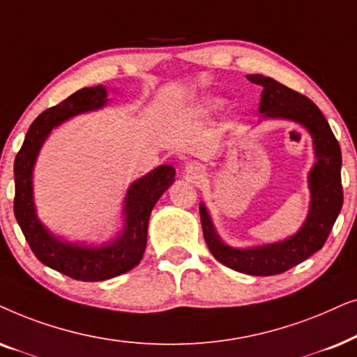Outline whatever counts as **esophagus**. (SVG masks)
Listing matches in <instances>:
<instances>
[{
	"instance_id": "obj_1",
	"label": "esophagus",
	"mask_w": 357,
	"mask_h": 357,
	"mask_svg": "<svg viewBox=\"0 0 357 357\" xmlns=\"http://www.w3.org/2000/svg\"><path fill=\"white\" fill-rule=\"evenodd\" d=\"M188 173L189 174H192V176H196V178H197V176H201L202 174V168H201V166H199V165H196V163H191V165H188Z\"/></svg>"
}]
</instances>
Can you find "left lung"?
I'll use <instances>...</instances> for the list:
<instances>
[{
	"label": "left lung",
	"instance_id": "obj_1",
	"mask_svg": "<svg viewBox=\"0 0 357 357\" xmlns=\"http://www.w3.org/2000/svg\"><path fill=\"white\" fill-rule=\"evenodd\" d=\"M251 83L263 86L259 112L264 117L291 119L305 126L313 137L317 163L310 171V212L297 235L281 243L251 250H235L222 243L211 218L199 206L204 240L213 258L230 269L250 275H274L294 268L321 250L343 207L341 149L320 109L303 94L263 75H248Z\"/></svg>",
	"mask_w": 357,
	"mask_h": 357
}]
</instances>
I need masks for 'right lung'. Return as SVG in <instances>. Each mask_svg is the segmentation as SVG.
Here are the masks:
<instances>
[{
	"label": "right lung",
	"instance_id": "obj_1",
	"mask_svg": "<svg viewBox=\"0 0 357 357\" xmlns=\"http://www.w3.org/2000/svg\"><path fill=\"white\" fill-rule=\"evenodd\" d=\"M102 86L83 88L40 114L27 130L14 160V215L36 258L49 268L83 282H98L127 273L140 263L146 246L151 208L174 181V168L158 166L132 184L126 197V228L116 241L101 248L75 246L52 236L37 220L32 202V168L45 137L75 114L106 104Z\"/></svg>",
	"mask_w": 357,
	"mask_h": 357
}]
</instances>
